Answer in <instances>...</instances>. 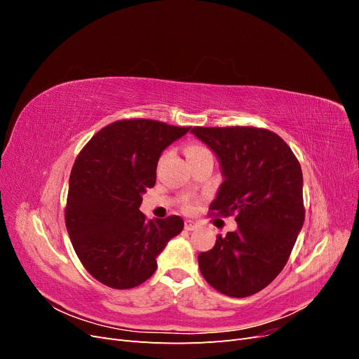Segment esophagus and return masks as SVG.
<instances>
[{
	"instance_id": "34e87169",
	"label": "esophagus",
	"mask_w": 359,
	"mask_h": 359,
	"mask_svg": "<svg viewBox=\"0 0 359 359\" xmlns=\"http://www.w3.org/2000/svg\"><path fill=\"white\" fill-rule=\"evenodd\" d=\"M184 229H186V231H194V229H196V223L191 222V220H187L186 223H184Z\"/></svg>"
}]
</instances>
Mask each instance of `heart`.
Masks as SVG:
<instances>
[{
    "instance_id": "obj_1",
    "label": "heart",
    "mask_w": 359,
    "mask_h": 359,
    "mask_svg": "<svg viewBox=\"0 0 359 359\" xmlns=\"http://www.w3.org/2000/svg\"><path fill=\"white\" fill-rule=\"evenodd\" d=\"M206 153H208V149L203 148L202 145H190L187 148V157H194V156H201Z\"/></svg>"
}]
</instances>
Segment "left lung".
<instances>
[{"instance_id":"obj_1","label":"left lung","mask_w":359,"mask_h":359,"mask_svg":"<svg viewBox=\"0 0 359 359\" xmlns=\"http://www.w3.org/2000/svg\"><path fill=\"white\" fill-rule=\"evenodd\" d=\"M220 163L210 210L235 214L236 231L198 256L203 278L227 297L262 290L285 268L304 223L302 170L283 139L255 127H193Z\"/></svg>"}]
</instances>
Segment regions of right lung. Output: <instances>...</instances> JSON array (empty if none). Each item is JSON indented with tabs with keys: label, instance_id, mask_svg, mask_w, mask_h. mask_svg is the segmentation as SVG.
<instances>
[{
	"label": "right lung",
	"instance_id": "right-lung-1",
	"mask_svg": "<svg viewBox=\"0 0 359 359\" xmlns=\"http://www.w3.org/2000/svg\"><path fill=\"white\" fill-rule=\"evenodd\" d=\"M190 127L124 119L102 128L76 158L69 181L66 227L85 269L114 289L142 285L157 257L181 233V217L147 222L142 194L154 187L157 163Z\"/></svg>",
	"mask_w": 359,
	"mask_h": 359
}]
</instances>
